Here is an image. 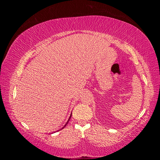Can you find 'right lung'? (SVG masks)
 Instances as JSON below:
<instances>
[{"label":"right lung","instance_id":"1","mask_svg":"<svg viewBox=\"0 0 160 160\" xmlns=\"http://www.w3.org/2000/svg\"><path fill=\"white\" fill-rule=\"evenodd\" d=\"M70 118H71V116H70ZM70 118L68 119V121L70 120ZM68 122H67V123H68ZM67 123H66V124H67ZM65 126H64V127H65ZM64 127H63V128H64Z\"/></svg>","mask_w":160,"mask_h":160}]
</instances>
